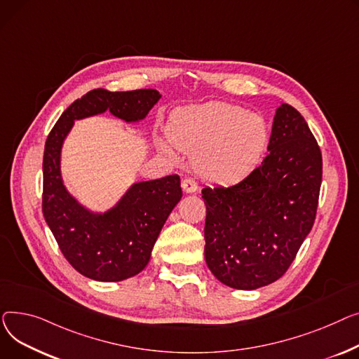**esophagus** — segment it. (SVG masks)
<instances>
[{
    "instance_id": "1",
    "label": "esophagus",
    "mask_w": 359,
    "mask_h": 359,
    "mask_svg": "<svg viewBox=\"0 0 359 359\" xmlns=\"http://www.w3.org/2000/svg\"><path fill=\"white\" fill-rule=\"evenodd\" d=\"M182 189L185 193H188V194H193V193H196L197 191V182L193 180V178H184L182 180Z\"/></svg>"
}]
</instances>
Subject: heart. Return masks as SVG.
Returning <instances> with one entry per match:
<instances>
[{
    "instance_id": "heart-1",
    "label": "heart",
    "mask_w": 359,
    "mask_h": 359,
    "mask_svg": "<svg viewBox=\"0 0 359 359\" xmlns=\"http://www.w3.org/2000/svg\"><path fill=\"white\" fill-rule=\"evenodd\" d=\"M171 139H159L161 149L174 156L178 149L197 154V168L208 181L235 184L259 163L269 139L265 120L239 105L210 101L172 114Z\"/></svg>"
}]
</instances>
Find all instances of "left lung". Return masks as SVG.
<instances>
[{
  "instance_id": "8db88e82",
  "label": "left lung",
  "mask_w": 359,
  "mask_h": 359,
  "mask_svg": "<svg viewBox=\"0 0 359 359\" xmlns=\"http://www.w3.org/2000/svg\"><path fill=\"white\" fill-rule=\"evenodd\" d=\"M268 151L241 182L201 191L207 266L236 290H257L283 277L318 210L322 154L303 116L288 104L276 110Z\"/></svg>"
}]
</instances>
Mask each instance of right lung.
I'll return each instance as SVG.
<instances>
[{
  "instance_id": "add662e5",
  "label": "right lung",
  "mask_w": 359,
  "mask_h": 359,
  "mask_svg": "<svg viewBox=\"0 0 359 359\" xmlns=\"http://www.w3.org/2000/svg\"><path fill=\"white\" fill-rule=\"evenodd\" d=\"M161 97L156 90H93L62 113L48 136L43 155V216L63 257L83 277L116 283L143 271L168 216L182 197V189L178 175L139 181L113 207L94 212L81 204L63 182V142L75 120L110 111L126 123H139Z\"/></svg>"
}]
</instances>
